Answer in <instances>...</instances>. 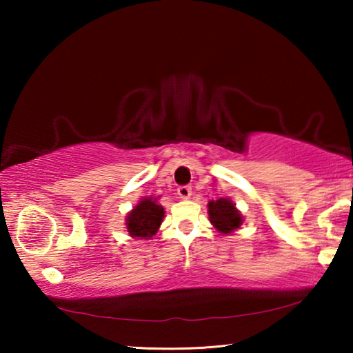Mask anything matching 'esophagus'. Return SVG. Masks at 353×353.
<instances>
[{
    "label": "esophagus",
    "mask_w": 353,
    "mask_h": 353,
    "mask_svg": "<svg viewBox=\"0 0 353 353\" xmlns=\"http://www.w3.org/2000/svg\"><path fill=\"white\" fill-rule=\"evenodd\" d=\"M177 194H179V198H182V199H190L191 198V188L187 187V185H185V187H179Z\"/></svg>",
    "instance_id": "34e87169"
}]
</instances>
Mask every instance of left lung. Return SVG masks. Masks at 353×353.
<instances>
[{"label": "left lung", "mask_w": 353, "mask_h": 353, "mask_svg": "<svg viewBox=\"0 0 353 353\" xmlns=\"http://www.w3.org/2000/svg\"><path fill=\"white\" fill-rule=\"evenodd\" d=\"M208 219L219 234H234L243 224L244 216L229 198L208 202Z\"/></svg>", "instance_id": "8db88e82"}]
</instances>
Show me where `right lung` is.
Listing matches in <instances>:
<instances>
[{"mask_svg":"<svg viewBox=\"0 0 353 353\" xmlns=\"http://www.w3.org/2000/svg\"><path fill=\"white\" fill-rule=\"evenodd\" d=\"M165 218V208L159 204V198L146 196L126 216V229L137 240H149L160 229Z\"/></svg>","mask_w":353,"mask_h":353,"instance_id":"obj_1","label":"right lung"}]
</instances>
